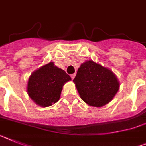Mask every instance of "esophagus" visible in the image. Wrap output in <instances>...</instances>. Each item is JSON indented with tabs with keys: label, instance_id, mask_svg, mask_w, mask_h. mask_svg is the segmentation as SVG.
Returning a JSON list of instances; mask_svg holds the SVG:
<instances>
[{
	"label": "esophagus",
	"instance_id": "obj_1",
	"mask_svg": "<svg viewBox=\"0 0 146 146\" xmlns=\"http://www.w3.org/2000/svg\"><path fill=\"white\" fill-rule=\"evenodd\" d=\"M70 76H71V79H74V78H75V76H76V74H75V73H73V74H71V75H70Z\"/></svg>",
	"mask_w": 146,
	"mask_h": 146
}]
</instances>
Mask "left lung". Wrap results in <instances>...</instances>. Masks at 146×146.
I'll return each mask as SVG.
<instances>
[{"label":"left lung","instance_id":"obj_1","mask_svg":"<svg viewBox=\"0 0 146 146\" xmlns=\"http://www.w3.org/2000/svg\"><path fill=\"white\" fill-rule=\"evenodd\" d=\"M73 82L81 99L94 107L110 102L119 88L118 79L111 70L90 60L81 64Z\"/></svg>","mask_w":146,"mask_h":146}]
</instances>
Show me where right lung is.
I'll return each instance as SVG.
<instances>
[{
    "label": "right lung",
    "instance_id": "add662e5",
    "mask_svg": "<svg viewBox=\"0 0 146 146\" xmlns=\"http://www.w3.org/2000/svg\"><path fill=\"white\" fill-rule=\"evenodd\" d=\"M71 78L66 72L50 62L34 71L27 83V94L41 107H48L59 100L62 87Z\"/></svg>",
    "mask_w": 146,
    "mask_h": 146
}]
</instances>
